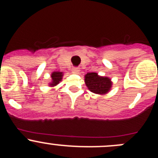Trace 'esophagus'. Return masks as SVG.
Instances as JSON below:
<instances>
[{
    "mask_svg": "<svg viewBox=\"0 0 158 158\" xmlns=\"http://www.w3.org/2000/svg\"><path fill=\"white\" fill-rule=\"evenodd\" d=\"M79 71H80V70H79L78 67H73V68H72V72H73V73H77Z\"/></svg>",
    "mask_w": 158,
    "mask_h": 158,
    "instance_id": "esophagus-1",
    "label": "esophagus"
}]
</instances>
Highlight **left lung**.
<instances>
[{
	"label": "left lung",
	"mask_w": 158,
	"mask_h": 158,
	"mask_svg": "<svg viewBox=\"0 0 158 158\" xmlns=\"http://www.w3.org/2000/svg\"><path fill=\"white\" fill-rule=\"evenodd\" d=\"M85 81L88 89L95 94H106L112 86L109 78L98 76L97 73H87Z\"/></svg>",
	"instance_id": "obj_1"
}]
</instances>
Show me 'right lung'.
<instances>
[{"label": "right lung", "instance_id": "1", "mask_svg": "<svg viewBox=\"0 0 158 158\" xmlns=\"http://www.w3.org/2000/svg\"><path fill=\"white\" fill-rule=\"evenodd\" d=\"M63 73L62 72H53L51 75L52 77V83L50 84V86H56L59 84V82L62 80Z\"/></svg>", "mask_w": 158, "mask_h": 158}]
</instances>
